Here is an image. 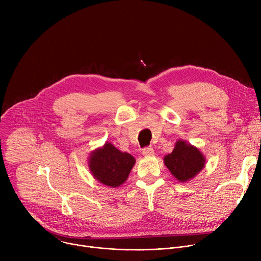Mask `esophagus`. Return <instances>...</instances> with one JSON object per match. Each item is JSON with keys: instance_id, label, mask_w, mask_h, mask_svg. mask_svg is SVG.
Listing matches in <instances>:
<instances>
[{"instance_id": "obj_1", "label": "esophagus", "mask_w": 261, "mask_h": 261, "mask_svg": "<svg viewBox=\"0 0 261 261\" xmlns=\"http://www.w3.org/2000/svg\"><path fill=\"white\" fill-rule=\"evenodd\" d=\"M142 154L144 156H153L154 155V148L152 146H145L142 150Z\"/></svg>"}]
</instances>
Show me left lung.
I'll return each instance as SVG.
<instances>
[{
  "label": "left lung",
  "instance_id": "8db88e82",
  "mask_svg": "<svg viewBox=\"0 0 261 261\" xmlns=\"http://www.w3.org/2000/svg\"><path fill=\"white\" fill-rule=\"evenodd\" d=\"M166 167L179 181L194 177L205 164V159L197 147L178 140L173 151L164 158Z\"/></svg>",
  "mask_w": 261,
  "mask_h": 261
}]
</instances>
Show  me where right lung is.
<instances>
[{"label": "right lung", "instance_id": "obj_1", "mask_svg": "<svg viewBox=\"0 0 261 261\" xmlns=\"http://www.w3.org/2000/svg\"><path fill=\"white\" fill-rule=\"evenodd\" d=\"M135 159L122 153L111 143H105L90 157V169L94 177L109 187H119L126 181Z\"/></svg>", "mask_w": 261, "mask_h": 261}]
</instances>
